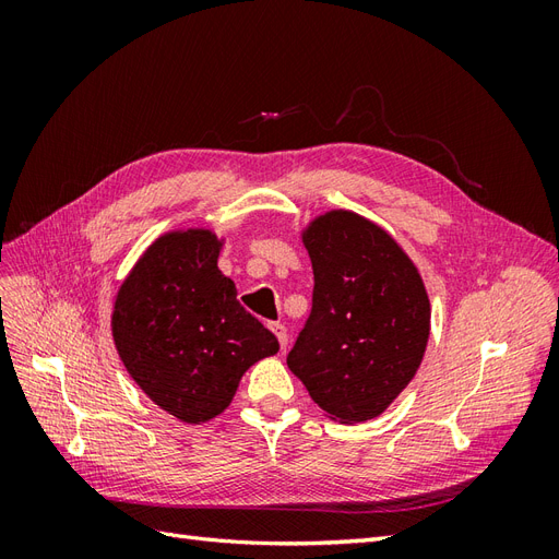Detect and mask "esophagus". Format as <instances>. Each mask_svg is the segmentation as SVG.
Listing matches in <instances>:
<instances>
[{
    "label": "esophagus",
    "mask_w": 559,
    "mask_h": 559,
    "mask_svg": "<svg viewBox=\"0 0 559 559\" xmlns=\"http://www.w3.org/2000/svg\"><path fill=\"white\" fill-rule=\"evenodd\" d=\"M270 331H273V333L277 335L280 347L284 349V347H286V343H289V333H286V326H284V324H280V321H273V324H270Z\"/></svg>",
    "instance_id": "esophagus-1"
}]
</instances>
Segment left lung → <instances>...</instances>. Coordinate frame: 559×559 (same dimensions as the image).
<instances>
[{
	"mask_svg": "<svg viewBox=\"0 0 559 559\" xmlns=\"http://www.w3.org/2000/svg\"><path fill=\"white\" fill-rule=\"evenodd\" d=\"M302 242L314 273L312 310L286 364L333 419L378 417L425 357V284L403 249L359 214L319 216Z\"/></svg>",
	"mask_w": 559,
	"mask_h": 559,
	"instance_id": "obj_1",
	"label": "left lung"
}]
</instances>
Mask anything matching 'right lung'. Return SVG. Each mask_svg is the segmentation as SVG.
I'll return each instance as SVG.
<instances>
[{
    "mask_svg": "<svg viewBox=\"0 0 559 559\" xmlns=\"http://www.w3.org/2000/svg\"><path fill=\"white\" fill-rule=\"evenodd\" d=\"M216 259L210 230L163 235L121 284L111 317L132 380L189 425L224 413L245 370L280 349Z\"/></svg>",
    "mask_w": 559,
    "mask_h": 559,
    "instance_id": "obj_1",
    "label": "right lung"
}]
</instances>
